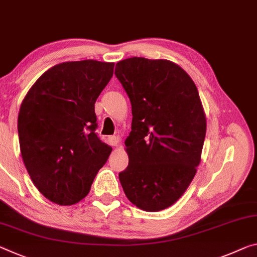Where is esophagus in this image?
<instances>
[{
    "label": "esophagus",
    "instance_id": "esophagus-1",
    "mask_svg": "<svg viewBox=\"0 0 257 257\" xmlns=\"http://www.w3.org/2000/svg\"><path fill=\"white\" fill-rule=\"evenodd\" d=\"M108 143L111 144L112 146H116L117 144H119V137H116V136H109V137H108Z\"/></svg>",
    "mask_w": 257,
    "mask_h": 257
}]
</instances>
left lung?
<instances>
[{
	"mask_svg": "<svg viewBox=\"0 0 257 257\" xmlns=\"http://www.w3.org/2000/svg\"><path fill=\"white\" fill-rule=\"evenodd\" d=\"M115 75L133 113L124 142L129 165L119 174L122 189L140 209L164 210L184 194L201 161L207 122L198 89L167 59H123Z\"/></svg>",
	"mask_w": 257,
	"mask_h": 257,
	"instance_id": "obj_1",
	"label": "left lung"
}]
</instances>
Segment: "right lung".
Returning a JSON list of instances; mask_svg holds the SVG:
<instances>
[{"mask_svg":"<svg viewBox=\"0 0 257 257\" xmlns=\"http://www.w3.org/2000/svg\"><path fill=\"white\" fill-rule=\"evenodd\" d=\"M113 70L114 63L93 59L55 65L20 105L23 161L36 189L57 205L82 200L112 152L95 133V103Z\"/></svg>","mask_w":257,"mask_h":257,"instance_id":"1","label":"right lung"}]
</instances>
